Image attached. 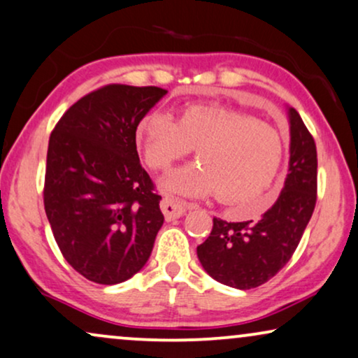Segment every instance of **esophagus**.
<instances>
[{
    "instance_id": "1",
    "label": "esophagus",
    "mask_w": 358,
    "mask_h": 358,
    "mask_svg": "<svg viewBox=\"0 0 358 358\" xmlns=\"http://www.w3.org/2000/svg\"><path fill=\"white\" fill-rule=\"evenodd\" d=\"M160 208H162V211H164L165 220L171 221V220H176V218H180L182 215H185L188 205L185 201L176 200V198L164 196V200H162V203H160Z\"/></svg>"
}]
</instances>
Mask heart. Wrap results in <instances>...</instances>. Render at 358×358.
Instances as JSON below:
<instances>
[{
    "mask_svg": "<svg viewBox=\"0 0 358 358\" xmlns=\"http://www.w3.org/2000/svg\"><path fill=\"white\" fill-rule=\"evenodd\" d=\"M135 143L152 170H169L196 148L200 164L162 180L173 194H213L239 205L271 187L284 160V140L275 127L218 106H189L178 119L152 110L140 119Z\"/></svg>",
    "mask_w": 358,
    "mask_h": 358,
    "instance_id": "1",
    "label": "heart"
}]
</instances>
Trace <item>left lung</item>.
Segmentation results:
<instances>
[{"label": "left lung", "mask_w": 358, "mask_h": 358, "mask_svg": "<svg viewBox=\"0 0 358 358\" xmlns=\"http://www.w3.org/2000/svg\"><path fill=\"white\" fill-rule=\"evenodd\" d=\"M291 157L284 188L257 221L213 218L196 248L203 269L229 287L252 289L274 278L291 259L317 200V150L296 108H289Z\"/></svg>", "instance_id": "obj_1"}]
</instances>
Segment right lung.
Here are the masks:
<instances>
[{"label":"right lung","mask_w":358,"mask_h":358,"mask_svg":"<svg viewBox=\"0 0 358 358\" xmlns=\"http://www.w3.org/2000/svg\"><path fill=\"white\" fill-rule=\"evenodd\" d=\"M165 94L103 85L67 108L49 137L44 210L64 259L92 282L112 286L137 274L164 224L135 129Z\"/></svg>","instance_id":"obj_1"}]
</instances>
